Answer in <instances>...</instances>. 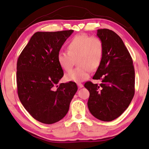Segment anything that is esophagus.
<instances>
[{
    "label": "esophagus",
    "mask_w": 149,
    "mask_h": 149,
    "mask_svg": "<svg viewBox=\"0 0 149 149\" xmlns=\"http://www.w3.org/2000/svg\"><path fill=\"white\" fill-rule=\"evenodd\" d=\"M77 86H78V87H79V89H80V88H82L83 87H84V85H83L82 84H81V83H78V84H77Z\"/></svg>",
    "instance_id": "obj_1"
}]
</instances>
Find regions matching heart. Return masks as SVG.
<instances>
[{
    "label": "heart",
    "instance_id": "obj_1",
    "mask_svg": "<svg viewBox=\"0 0 149 149\" xmlns=\"http://www.w3.org/2000/svg\"><path fill=\"white\" fill-rule=\"evenodd\" d=\"M67 52L60 51L57 61L62 70L68 71L72 68L74 60L78 67L64 75L66 81L82 82L90 77L91 72L99 68L104 55L102 40L95 36L84 33L75 35L68 42Z\"/></svg>",
    "mask_w": 149,
    "mask_h": 149
}]
</instances>
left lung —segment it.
<instances>
[{
  "instance_id": "left-lung-1",
  "label": "left lung",
  "mask_w": 149,
  "mask_h": 149,
  "mask_svg": "<svg viewBox=\"0 0 149 149\" xmlns=\"http://www.w3.org/2000/svg\"><path fill=\"white\" fill-rule=\"evenodd\" d=\"M104 45L101 64L93 76L100 85L87 81L84 86L90 95L87 106L97 119L110 122L123 114L135 94V70L133 60L122 39L108 29L97 30Z\"/></svg>"
}]
</instances>
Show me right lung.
Returning <instances> with one entry per match:
<instances>
[{"mask_svg":"<svg viewBox=\"0 0 149 149\" xmlns=\"http://www.w3.org/2000/svg\"><path fill=\"white\" fill-rule=\"evenodd\" d=\"M73 32L70 29L35 33L17 59L19 100L29 114L41 123L52 124L62 120L77 91L72 81L54 87L64 75L57 55Z\"/></svg>","mask_w":149,"mask_h":149,"instance_id":"obj_1","label":"right lung"}]
</instances>
